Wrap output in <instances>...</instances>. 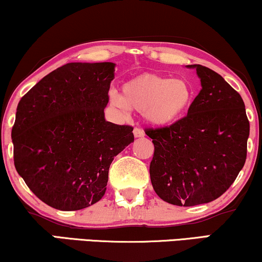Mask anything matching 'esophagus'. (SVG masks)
I'll use <instances>...</instances> for the list:
<instances>
[{"mask_svg":"<svg viewBox=\"0 0 262 262\" xmlns=\"http://www.w3.org/2000/svg\"><path fill=\"white\" fill-rule=\"evenodd\" d=\"M133 134H134L135 138H142V137H144V135H145V133L141 130L140 128H134Z\"/></svg>","mask_w":262,"mask_h":262,"instance_id":"esophagus-1","label":"esophagus"}]
</instances>
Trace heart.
Segmentation results:
<instances>
[{"mask_svg":"<svg viewBox=\"0 0 262 262\" xmlns=\"http://www.w3.org/2000/svg\"><path fill=\"white\" fill-rule=\"evenodd\" d=\"M111 105L127 114H142L154 127H169L184 118L194 100L193 87L187 79L145 74L123 84L121 97L111 93Z\"/></svg>","mask_w":262,"mask_h":262,"instance_id":"obj_1","label":"heart"}]
</instances>
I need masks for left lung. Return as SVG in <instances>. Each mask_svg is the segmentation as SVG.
Instances as JSON below:
<instances>
[{
    "mask_svg": "<svg viewBox=\"0 0 262 262\" xmlns=\"http://www.w3.org/2000/svg\"><path fill=\"white\" fill-rule=\"evenodd\" d=\"M194 69L202 89L186 117L169 127L147 129L155 154L150 164L161 200L192 207L219 198L243 168L249 121L243 99L219 74Z\"/></svg>",
    "mask_w": 262,
    "mask_h": 262,
    "instance_id": "1",
    "label": "left lung"
}]
</instances>
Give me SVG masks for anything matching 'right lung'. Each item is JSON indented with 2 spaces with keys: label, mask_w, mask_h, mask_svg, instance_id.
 I'll list each match as a JSON object with an SVG mask.
<instances>
[{
  "label": "right lung",
  "mask_w": 262,
  "mask_h": 262,
  "mask_svg": "<svg viewBox=\"0 0 262 262\" xmlns=\"http://www.w3.org/2000/svg\"><path fill=\"white\" fill-rule=\"evenodd\" d=\"M114 62H69L45 76L16 107L14 165L46 204L71 211L97 203L114 158L134 141L130 125L105 120Z\"/></svg>",
  "instance_id": "right-lung-1"
}]
</instances>
